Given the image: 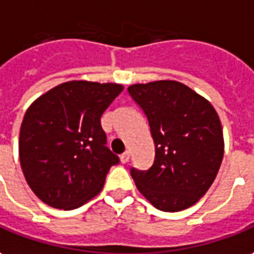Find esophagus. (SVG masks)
<instances>
[{
	"instance_id": "34e87169",
	"label": "esophagus",
	"mask_w": 254,
	"mask_h": 254,
	"mask_svg": "<svg viewBox=\"0 0 254 254\" xmlns=\"http://www.w3.org/2000/svg\"><path fill=\"white\" fill-rule=\"evenodd\" d=\"M128 160H130V152H128V150H126L124 153L120 155V162L124 164V163H127Z\"/></svg>"
}]
</instances>
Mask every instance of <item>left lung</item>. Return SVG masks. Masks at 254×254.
I'll return each instance as SVG.
<instances>
[{"mask_svg":"<svg viewBox=\"0 0 254 254\" xmlns=\"http://www.w3.org/2000/svg\"><path fill=\"white\" fill-rule=\"evenodd\" d=\"M128 94L148 117L155 142L152 167L131 169V177L159 210L188 209L210 188L223 162L217 112L206 98L174 80L132 84Z\"/></svg>","mask_w":254,"mask_h":254,"instance_id":"8db88e82","label":"left lung"}]
</instances>
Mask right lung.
Listing matches in <instances>:
<instances>
[{
    "label": "right lung",
    "instance_id": "obj_1",
    "mask_svg": "<svg viewBox=\"0 0 254 254\" xmlns=\"http://www.w3.org/2000/svg\"><path fill=\"white\" fill-rule=\"evenodd\" d=\"M123 91L116 83L67 81L29 106L19 134L24 178L44 203L71 210L97 196L119 157L106 146L101 116Z\"/></svg>",
    "mask_w": 254,
    "mask_h": 254
}]
</instances>
